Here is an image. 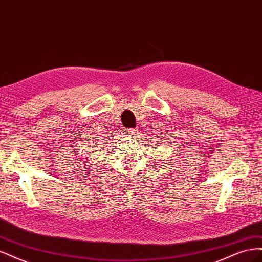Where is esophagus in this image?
Instances as JSON below:
<instances>
[{
    "label": "esophagus",
    "mask_w": 262,
    "mask_h": 262,
    "mask_svg": "<svg viewBox=\"0 0 262 262\" xmlns=\"http://www.w3.org/2000/svg\"><path fill=\"white\" fill-rule=\"evenodd\" d=\"M134 131H136L134 129H128V130H125V134H126V136H132Z\"/></svg>",
    "instance_id": "1"
}]
</instances>
